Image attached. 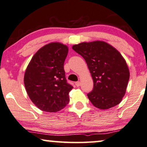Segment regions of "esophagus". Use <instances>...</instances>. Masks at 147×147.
I'll return each mask as SVG.
<instances>
[{
  "label": "esophagus",
  "mask_w": 147,
  "mask_h": 147,
  "mask_svg": "<svg viewBox=\"0 0 147 147\" xmlns=\"http://www.w3.org/2000/svg\"><path fill=\"white\" fill-rule=\"evenodd\" d=\"M75 84H76V86H77V87H78V86H79L80 85V82L79 81L76 82H75Z\"/></svg>",
  "instance_id": "1"
}]
</instances>
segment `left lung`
Wrapping results in <instances>:
<instances>
[{
  "label": "left lung",
  "mask_w": 147,
  "mask_h": 147,
  "mask_svg": "<svg viewBox=\"0 0 147 147\" xmlns=\"http://www.w3.org/2000/svg\"><path fill=\"white\" fill-rule=\"evenodd\" d=\"M72 48L85 60L93 79V89L87 94L92 104L101 110L119 105L130 77L129 67L121 54L100 40L81 42Z\"/></svg>",
  "instance_id": "left-lung-1"
}]
</instances>
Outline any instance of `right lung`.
Returning <instances> with one entry per match:
<instances>
[{"label":"right lung","instance_id":"add662e5","mask_svg":"<svg viewBox=\"0 0 147 147\" xmlns=\"http://www.w3.org/2000/svg\"><path fill=\"white\" fill-rule=\"evenodd\" d=\"M68 52L67 45L51 42L34 54L26 67V92L32 102L45 112H57L69 102V93L73 87L67 83L64 70Z\"/></svg>","mask_w":147,"mask_h":147}]
</instances>
